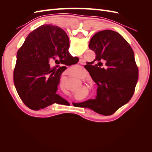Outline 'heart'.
Segmentation results:
<instances>
[{"label": "heart", "instance_id": "1", "mask_svg": "<svg viewBox=\"0 0 152 152\" xmlns=\"http://www.w3.org/2000/svg\"><path fill=\"white\" fill-rule=\"evenodd\" d=\"M71 72L73 77L79 78V79H84L87 75V73L86 72L82 71L80 69L76 68L75 67H72Z\"/></svg>", "mask_w": 152, "mask_h": 152}]
</instances>
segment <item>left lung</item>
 <instances>
[{"instance_id":"8db88e82","label":"left lung","mask_w":152,"mask_h":152,"mask_svg":"<svg viewBox=\"0 0 152 152\" xmlns=\"http://www.w3.org/2000/svg\"><path fill=\"white\" fill-rule=\"evenodd\" d=\"M89 48L96 54L87 64V71L98 85L97 97L83 103V107L103 115H110L129 102L138 79L134 54L123 37L113 30L95 34Z\"/></svg>"}]
</instances>
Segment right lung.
Wrapping results in <instances>:
<instances>
[{"mask_svg": "<svg viewBox=\"0 0 152 152\" xmlns=\"http://www.w3.org/2000/svg\"><path fill=\"white\" fill-rule=\"evenodd\" d=\"M69 47L68 37L57 26L41 25L26 37L17 53L13 80L18 95L27 107L39 110L66 102L56 93L66 68L64 65L79 61V58L69 53ZM50 64L56 66L50 67Z\"/></svg>", "mask_w": 152, "mask_h": 152, "instance_id": "add662e5", "label": "right lung"}]
</instances>
